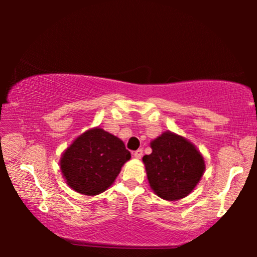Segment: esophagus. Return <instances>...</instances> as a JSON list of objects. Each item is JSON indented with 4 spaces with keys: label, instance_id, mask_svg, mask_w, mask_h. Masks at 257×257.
I'll use <instances>...</instances> for the list:
<instances>
[{
    "label": "esophagus",
    "instance_id": "34e87169",
    "mask_svg": "<svg viewBox=\"0 0 257 257\" xmlns=\"http://www.w3.org/2000/svg\"><path fill=\"white\" fill-rule=\"evenodd\" d=\"M133 157L137 158V159H140V158L143 157V150L139 149V150L135 151V152H133Z\"/></svg>",
    "mask_w": 257,
    "mask_h": 257
}]
</instances>
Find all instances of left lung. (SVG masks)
Returning <instances> with one entry per match:
<instances>
[{
    "mask_svg": "<svg viewBox=\"0 0 257 257\" xmlns=\"http://www.w3.org/2000/svg\"><path fill=\"white\" fill-rule=\"evenodd\" d=\"M151 147L152 153L143 158L151 188L168 201L187 196L205 171L199 151L187 139L172 132L158 137Z\"/></svg>",
    "mask_w": 257,
    "mask_h": 257,
    "instance_id": "left-lung-1",
    "label": "left lung"
}]
</instances>
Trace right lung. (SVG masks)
Wrapping results in <instances>:
<instances>
[{
	"mask_svg": "<svg viewBox=\"0 0 257 257\" xmlns=\"http://www.w3.org/2000/svg\"><path fill=\"white\" fill-rule=\"evenodd\" d=\"M130 158L131 153L120 139L97 127L83 133L68 147L62 156L61 170L76 192L97 195L113 184Z\"/></svg>",
	"mask_w": 257,
	"mask_h": 257,
	"instance_id": "obj_1",
	"label": "right lung"
}]
</instances>
